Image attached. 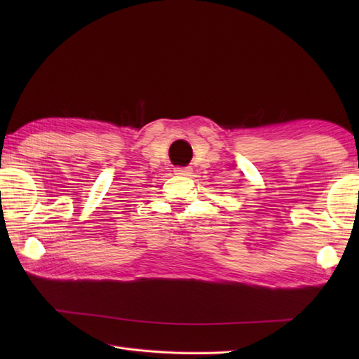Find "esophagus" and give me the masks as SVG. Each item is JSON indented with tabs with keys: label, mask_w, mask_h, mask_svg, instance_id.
Masks as SVG:
<instances>
[{
	"label": "esophagus",
	"mask_w": 359,
	"mask_h": 359,
	"mask_svg": "<svg viewBox=\"0 0 359 359\" xmlns=\"http://www.w3.org/2000/svg\"><path fill=\"white\" fill-rule=\"evenodd\" d=\"M174 172L179 174V175H189V174H191V168H189V166H177L174 170Z\"/></svg>",
	"instance_id": "1"
}]
</instances>
